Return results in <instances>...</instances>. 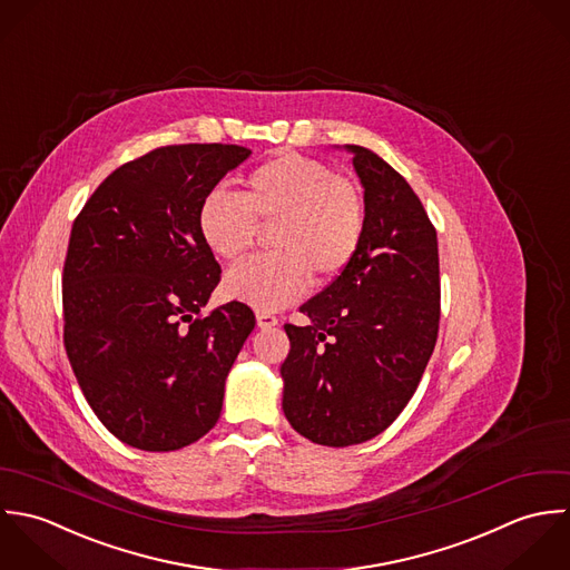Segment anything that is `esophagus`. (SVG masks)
<instances>
[{
  "instance_id": "obj_1",
  "label": "esophagus",
  "mask_w": 570,
  "mask_h": 570,
  "mask_svg": "<svg viewBox=\"0 0 570 570\" xmlns=\"http://www.w3.org/2000/svg\"><path fill=\"white\" fill-rule=\"evenodd\" d=\"M255 320H257V326L259 328H273V326H277V317L273 315V313H266V311H257V315H255Z\"/></svg>"
}]
</instances>
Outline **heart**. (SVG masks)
<instances>
[{"mask_svg":"<svg viewBox=\"0 0 570 570\" xmlns=\"http://www.w3.org/2000/svg\"><path fill=\"white\" fill-rule=\"evenodd\" d=\"M367 225L361 187L324 160L284 151L255 167L242 196L209 194L198 212L207 246L237 262L259 227L271 228L275 253L228 271L225 291L259 311L297 302L311 279L333 282L354 262Z\"/></svg>","mask_w":570,"mask_h":570,"instance_id":"b5f03b06","label":"heart"}]
</instances>
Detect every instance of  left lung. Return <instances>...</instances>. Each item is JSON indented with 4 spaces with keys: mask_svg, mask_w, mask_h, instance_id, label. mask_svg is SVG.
Instances as JSON below:
<instances>
[{
    "mask_svg": "<svg viewBox=\"0 0 570 570\" xmlns=\"http://www.w3.org/2000/svg\"><path fill=\"white\" fill-rule=\"evenodd\" d=\"M363 183V244L284 324V414L304 439L347 448L387 430L414 396L441 322L439 239L421 198L374 151L347 145Z\"/></svg>",
    "mask_w": 570,
    "mask_h": 570,
    "instance_id": "obj_1",
    "label": "left lung"
}]
</instances>
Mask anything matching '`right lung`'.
Returning a JSON list of instances; mask_svg holds the SVG:
<instances>
[{
    "instance_id": "add662e5",
    "label": "right lung",
    "mask_w": 570,
    "mask_h": 570,
    "mask_svg": "<svg viewBox=\"0 0 570 570\" xmlns=\"http://www.w3.org/2000/svg\"><path fill=\"white\" fill-rule=\"evenodd\" d=\"M248 154L223 142L156 147L115 169L75 218L63 345L92 412L129 448L176 452L220 419L255 315L235 299L203 311L223 268L198 212Z\"/></svg>"
}]
</instances>
